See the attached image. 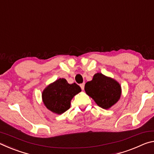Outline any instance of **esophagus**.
<instances>
[{"mask_svg": "<svg viewBox=\"0 0 154 154\" xmlns=\"http://www.w3.org/2000/svg\"><path fill=\"white\" fill-rule=\"evenodd\" d=\"M84 86H85V83H82V84H80V87H81V88H82V90H84Z\"/></svg>", "mask_w": 154, "mask_h": 154, "instance_id": "34e87169", "label": "esophagus"}]
</instances>
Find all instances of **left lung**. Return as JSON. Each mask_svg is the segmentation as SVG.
Listing matches in <instances>:
<instances>
[{
  "mask_svg": "<svg viewBox=\"0 0 154 154\" xmlns=\"http://www.w3.org/2000/svg\"><path fill=\"white\" fill-rule=\"evenodd\" d=\"M85 91L97 105L104 109H110L118 103L122 94V88L116 80L97 72L85 85Z\"/></svg>",
  "mask_w": 154,
  "mask_h": 154,
  "instance_id": "obj_1",
  "label": "left lung"
}]
</instances>
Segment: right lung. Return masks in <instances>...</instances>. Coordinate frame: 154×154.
Listing matches in <instances>:
<instances>
[{"instance_id":"add662e5","label":"right lung","mask_w":154,"mask_h":154,"mask_svg":"<svg viewBox=\"0 0 154 154\" xmlns=\"http://www.w3.org/2000/svg\"><path fill=\"white\" fill-rule=\"evenodd\" d=\"M81 91V88L75 83L69 84L66 79L60 78L44 89L42 100L47 109L60 115L70 108L72 98Z\"/></svg>"}]
</instances>
